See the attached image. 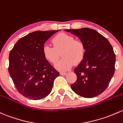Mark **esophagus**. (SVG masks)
Listing matches in <instances>:
<instances>
[{
  "instance_id": "esophagus-1",
  "label": "esophagus",
  "mask_w": 123,
  "mask_h": 123,
  "mask_svg": "<svg viewBox=\"0 0 123 123\" xmlns=\"http://www.w3.org/2000/svg\"><path fill=\"white\" fill-rule=\"evenodd\" d=\"M67 74V72H60V75H65Z\"/></svg>"
}]
</instances>
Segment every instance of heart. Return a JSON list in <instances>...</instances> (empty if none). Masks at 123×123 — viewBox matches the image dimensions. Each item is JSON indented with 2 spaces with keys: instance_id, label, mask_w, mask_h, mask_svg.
I'll return each instance as SVG.
<instances>
[{
  "instance_id": "b5f03b06",
  "label": "heart",
  "mask_w": 123,
  "mask_h": 123,
  "mask_svg": "<svg viewBox=\"0 0 123 123\" xmlns=\"http://www.w3.org/2000/svg\"><path fill=\"white\" fill-rule=\"evenodd\" d=\"M52 42L54 47L45 45L43 53L48 61L54 63L59 58V52L62 51L61 56L63 58L55 64V68L58 70H68L74 62H80L84 56V44L80 40H75L72 36L64 33H59L52 39Z\"/></svg>"
}]
</instances>
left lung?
Masks as SVG:
<instances>
[{"instance_id":"8db88e82","label":"left lung","mask_w":123,"mask_h":123,"mask_svg":"<svg viewBox=\"0 0 123 123\" xmlns=\"http://www.w3.org/2000/svg\"><path fill=\"white\" fill-rule=\"evenodd\" d=\"M85 45L83 59L75 68L77 81L71 85L74 92L84 98H92L107 88L115 71L116 55L107 38L87 28L65 30Z\"/></svg>"}]
</instances>
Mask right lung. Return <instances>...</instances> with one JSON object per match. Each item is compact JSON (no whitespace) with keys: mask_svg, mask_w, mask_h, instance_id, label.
<instances>
[{"mask_svg":"<svg viewBox=\"0 0 123 123\" xmlns=\"http://www.w3.org/2000/svg\"><path fill=\"white\" fill-rule=\"evenodd\" d=\"M59 31H35L19 39L10 52L9 72L18 92L33 100L43 98L59 75L45 58V42Z\"/></svg>","mask_w":123,"mask_h":123,"instance_id":"right-lung-1","label":"right lung"}]
</instances>
